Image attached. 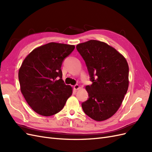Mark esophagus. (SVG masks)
I'll list each match as a JSON object with an SVG mask.
<instances>
[{
	"mask_svg": "<svg viewBox=\"0 0 152 152\" xmlns=\"http://www.w3.org/2000/svg\"><path fill=\"white\" fill-rule=\"evenodd\" d=\"M80 88V87L79 85L76 84V85L74 86V89H75V90H78V89H79Z\"/></svg>",
	"mask_w": 152,
	"mask_h": 152,
	"instance_id": "esophagus-1",
	"label": "esophagus"
}]
</instances>
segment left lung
<instances>
[{
    "mask_svg": "<svg viewBox=\"0 0 152 152\" xmlns=\"http://www.w3.org/2000/svg\"><path fill=\"white\" fill-rule=\"evenodd\" d=\"M93 83L86 86L89 99L82 103L87 116L107 120L122 104L129 87V65L122 54L107 43L90 40L77 45Z\"/></svg>",
    "mask_w": 152,
    "mask_h": 152,
    "instance_id": "obj_1",
    "label": "left lung"
}]
</instances>
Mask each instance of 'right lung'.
I'll return each instance as SVG.
<instances>
[{"instance_id":"right-lung-1","label":"right lung","mask_w":152,"mask_h":152,"mask_svg":"<svg viewBox=\"0 0 152 152\" xmlns=\"http://www.w3.org/2000/svg\"><path fill=\"white\" fill-rule=\"evenodd\" d=\"M74 45L50 42L34 49L23 61L18 72L20 90L36 113L51 116L60 112L72 94L73 88L62 79L63 59Z\"/></svg>"}]
</instances>
